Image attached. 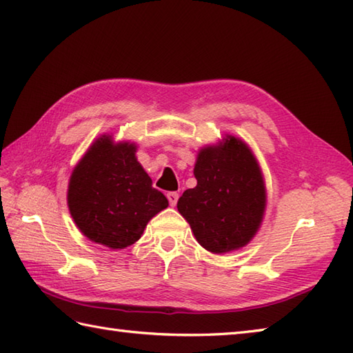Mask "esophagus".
Wrapping results in <instances>:
<instances>
[{
    "mask_svg": "<svg viewBox=\"0 0 353 353\" xmlns=\"http://www.w3.org/2000/svg\"><path fill=\"white\" fill-rule=\"evenodd\" d=\"M167 199H168L171 206H176L177 205V200H179V194L177 192H168L167 194Z\"/></svg>",
    "mask_w": 353,
    "mask_h": 353,
    "instance_id": "esophagus-1",
    "label": "esophagus"
}]
</instances>
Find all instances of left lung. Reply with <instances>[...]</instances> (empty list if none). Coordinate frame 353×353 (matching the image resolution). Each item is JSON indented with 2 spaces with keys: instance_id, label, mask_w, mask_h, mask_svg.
I'll list each match as a JSON object with an SVG mask.
<instances>
[{
  "instance_id": "left-lung-1",
  "label": "left lung",
  "mask_w": 353,
  "mask_h": 353,
  "mask_svg": "<svg viewBox=\"0 0 353 353\" xmlns=\"http://www.w3.org/2000/svg\"><path fill=\"white\" fill-rule=\"evenodd\" d=\"M194 176L197 186L183 192L177 209L200 245L212 253L245 245L265 209V186L250 148L234 137L201 148Z\"/></svg>"
}]
</instances>
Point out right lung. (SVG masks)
Masks as SVG:
<instances>
[{"label": "right lung", "instance_id": "right-lung-1", "mask_svg": "<svg viewBox=\"0 0 353 353\" xmlns=\"http://www.w3.org/2000/svg\"><path fill=\"white\" fill-rule=\"evenodd\" d=\"M133 144L95 141L74 168L68 186L71 216L81 234L110 249L141 238L147 223L168 206L134 157Z\"/></svg>", "mask_w": 353, "mask_h": 353}]
</instances>
